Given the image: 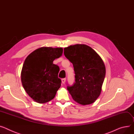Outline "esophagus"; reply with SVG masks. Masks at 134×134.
<instances>
[{
    "label": "esophagus",
    "instance_id": "obj_1",
    "mask_svg": "<svg viewBox=\"0 0 134 134\" xmlns=\"http://www.w3.org/2000/svg\"><path fill=\"white\" fill-rule=\"evenodd\" d=\"M66 78H64V79H62V80H61V81H62V83H65V82H66Z\"/></svg>",
    "mask_w": 134,
    "mask_h": 134
}]
</instances>
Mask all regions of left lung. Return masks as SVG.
<instances>
[{
    "instance_id": "8db88e82",
    "label": "left lung",
    "mask_w": 134,
    "mask_h": 134,
    "mask_svg": "<svg viewBox=\"0 0 134 134\" xmlns=\"http://www.w3.org/2000/svg\"><path fill=\"white\" fill-rule=\"evenodd\" d=\"M64 55L73 65L75 82L67 90L73 99L82 105L94 103L100 96L105 75L100 56L91 47L76 44L64 48Z\"/></svg>"
}]
</instances>
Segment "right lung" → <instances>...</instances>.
<instances>
[{
	"instance_id": "right-lung-1",
	"label": "right lung",
	"mask_w": 134,
	"mask_h": 134,
	"mask_svg": "<svg viewBox=\"0 0 134 134\" xmlns=\"http://www.w3.org/2000/svg\"><path fill=\"white\" fill-rule=\"evenodd\" d=\"M63 48L42 47L32 52L25 59L21 72L22 85L30 97L39 103L54 98L61 86L59 67L53 61L62 56Z\"/></svg>"
}]
</instances>
